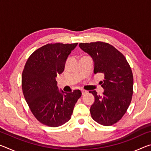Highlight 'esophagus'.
I'll return each mask as SVG.
<instances>
[{
    "instance_id": "esophagus-1",
    "label": "esophagus",
    "mask_w": 151,
    "mask_h": 151,
    "mask_svg": "<svg viewBox=\"0 0 151 151\" xmlns=\"http://www.w3.org/2000/svg\"><path fill=\"white\" fill-rule=\"evenodd\" d=\"M81 92H82V94H85L88 93V91H86L85 90H82Z\"/></svg>"
}]
</instances>
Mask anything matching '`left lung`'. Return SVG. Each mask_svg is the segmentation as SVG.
<instances>
[{"label":"left lung","instance_id":"obj_1","mask_svg":"<svg viewBox=\"0 0 151 151\" xmlns=\"http://www.w3.org/2000/svg\"><path fill=\"white\" fill-rule=\"evenodd\" d=\"M79 47L93 58L94 73H103V95L90 91L94 102L90 109L94 121L111 126L121 119L131 104L133 75L126 58L113 46L103 42L80 43Z\"/></svg>","mask_w":151,"mask_h":151}]
</instances>
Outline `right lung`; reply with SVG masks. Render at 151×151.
Listing matches in <instances>:
<instances>
[{"label": "right lung", "instance_id": "add662e5", "mask_svg": "<svg viewBox=\"0 0 151 151\" xmlns=\"http://www.w3.org/2000/svg\"><path fill=\"white\" fill-rule=\"evenodd\" d=\"M78 43L48 44L35 50L28 58L22 75L25 100L38 121L57 127L70 119L81 91H59L56 77L62 73L66 60Z\"/></svg>", "mask_w": 151, "mask_h": 151}]
</instances>
